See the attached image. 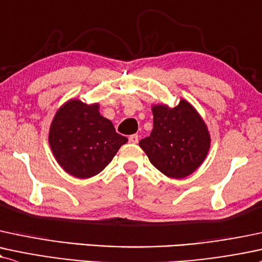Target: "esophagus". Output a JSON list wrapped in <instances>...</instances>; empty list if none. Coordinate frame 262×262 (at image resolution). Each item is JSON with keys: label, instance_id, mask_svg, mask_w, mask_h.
Returning <instances> with one entry per match:
<instances>
[{"label": "esophagus", "instance_id": "obj_1", "mask_svg": "<svg viewBox=\"0 0 262 262\" xmlns=\"http://www.w3.org/2000/svg\"><path fill=\"white\" fill-rule=\"evenodd\" d=\"M128 139H129V143H132V144H137V143H138V140H139V137H138L137 134H133V135H130V137H129Z\"/></svg>", "mask_w": 262, "mask_h": 262}]
</instances>
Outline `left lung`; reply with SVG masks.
<instances>
[{"label": "left lung", "mask_w": 262, "mask_h": 262, "mask_svg": "<svg viewBox=\"0 0 262 262\" xmlns=\"http://www.w3.org/2000/svg\"><path fill=\"white\" fill-rule=\"evenodd\" d=\"M154 129L139 141L150 162L171 178H184L199 167L210 147L206 125L190 103L181 100L174 108L152 107Z\"/></svg>", "instance_id": "8db88e82"}]
</instances>
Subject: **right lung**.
Here are the masks:
<instances>
[{"label": "right lung", "instance_id": "add662e5", "mask_svg": "<svg viewBox=\"0 0 262 262\" xmlns=\"http://www.w3.org/2000/svg\"><path fill=\"white\" fill-rule=\"evenodd\" d=\"M49 141L66 172L77 178H90L112 161L128 139L100 115L99 106L71 100L56 113Z\"/></svg>", "mask_w": 262, "mask_h": 262}]
</instances>
